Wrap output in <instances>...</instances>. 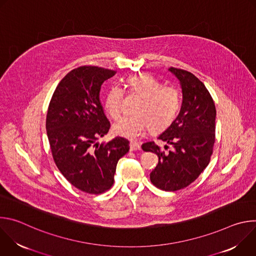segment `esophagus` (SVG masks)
<instances>
[{"label": "esophagus", "instance_id": "1", "mask_svg": "<svg viewBox=\"0 0 256 256\" xmlns=\"http://www.w3.org/2000/svg\"><path fill=\"white\" fill-rule=\"evenodd\" d=\"M130 151H140V146L136 142H130Z\"/></svg>", "mask_w": 256, "mask_h": 256}]
</instances>
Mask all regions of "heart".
<instances>
[{
  "instance_id": "heart-1",
  "label": "heart",
  "mask_w": 256,
  "mask_h": 256,
  "mask_svg": "<svg viewBox=\"0 0 256 256\" xmlns=\"http://www.w3.org/2000/svg\"><path fill=\"white\" fill-rule=\"evenodd\" d=\"M128 83L140 99L134 109V116L122 118L114 124V132L116 136L136 140L148 128L153 132H160L174 120L181 105V96L175 87L163 86L150 74L132 76ZM122 90L114 85L105 96V112L112 118H118L122 114Z\"/></svg>"
}]
</instances>
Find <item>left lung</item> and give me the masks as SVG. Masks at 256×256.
I'll use <instances>...</instances> for the list:
<instances>
[{
	"instance_id": "left-lung-1",
	"label": "left lung",
	"mask_w": 256,
	"mask_h": 256,
	"mask_svg": "<svg viewBox=\"0 0 256 256\" xmlns=\"http://www.w3.org/2000/svg\"><path fill=\"white\" fill-rule=\"evenodd\" d=\"M168 70L180 83L182 104L176 118L158 138L171 144L173 150L165 152L154 142H144L142 148L159 157L150 174L152 184L162 190L175 192L188 186L208 165L214 142L216 107L210 92L194 74L175 68Z\"/></svg>"
}]
</instances>
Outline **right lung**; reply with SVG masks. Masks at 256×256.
<instances>
[{
	"label": "right lung",
	"mask_w": 256,
	"mask_h": 256,
	"mask_svg": "<svg viewBox=\"0 0 256 256\" xmlns=\"http://www.w3.org/2000/svg\"><path fill=\"white\" fill-rule=\"evenodd\" d=\"M116 70L79 66L58 83L50 100L46 132L54 160L60 173L76 188L99 194L110 188L118 160L130 150V142L104 136L110 122L99 98L102 83Z\"/></svg>",
	"instance_id": "1"
}]
</instances>
